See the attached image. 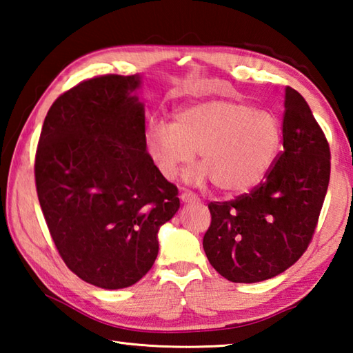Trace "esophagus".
Here are the masks:
<instances>
[{"instance_id": "1", "label": "esophagus", "mask_w": 353, "mask_h": 353, "mask_svg": "<svg viewBox=\"0 0 353 353\" xmlns=\"http://www.w3.org/2000/svg\"><path fill=\"white\" fill-rule=\"evenodd\" d=\"M181 201L183 202V204H190V202L199 201V198H198V196H196L194 193H190V191H185V193L181 194Z\"/></svg>"}]
</instances>
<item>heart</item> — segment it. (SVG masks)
<instances>
[{"label":"heart","mask_w":353,"mask_h":353,"mask_svg":"<svg viewBox=\"0 0 353 353\" xmlns=\"http://www.w3.org/2000/svg\"><path fill=\"white\" fill-rule=\"evenodd\" d=\"M282 146V124L270 110H254L234 99H208L182 107L174 123L155 121L146 129L145 148L160 174L174 179L199 151V168L187 181L213 179L224 193L255 188L270 174Z\"/></svg>","instance_id":"1"}]
</instances>
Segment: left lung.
<instances>
[{
  "label": "left lung",
  "instance_id": "8db88e82",
  "mask_svg": "<svg viewBox=\"0 0 353 353\" xmlns=\"http://www.w3.org/2000/svg\"><path fill=\"white\" fill-rule=\"evenodd\" d=\"M283 152L265 182L230 202H212L205 255L221 276L255 283L288 270L305 252L330 181V149L307 101L285 88Z\"/></svg>",
  "mask_w": 353,
  "mask_h": 353
}]
</instances>
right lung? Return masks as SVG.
I'll return each mask as SVG.
<instances>
[{
    "label": "right lung",
    "mask_w": 353,
    "mask_h": 353,
    "mask_svg": "<svg viewBox=\"0 0 353 353\" xmlns=\"http://www.w3.org/2000/svg\"><path fill=\"white\" fill-rule=\"evenodd\" d=\"M143 76L107 74L61 94L35 155L39 202L59 254L87 283L121 290L146 276L159 230L181 207L145 148Z\"/></svg>",
    "instance_id": "1"
}]
</instances>
